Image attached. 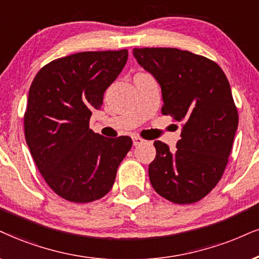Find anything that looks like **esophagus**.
Segmentation results:
<instances>
[{
	"label": "esophagus",
	"instance_id": "obj_1",
	"mask_svg": "<svg viewBox=\"0 0 259 259\" xmlns=\"http://www.w3.org/2000/svg\"><path fill=\"white\" fill-rule=\"evenodd\" d=\"M132 140H133V145H135V146L143 144V143L145 142V140L143 139V138H140V137H133Z\"/></svg>",
	"mask_w": 259,
	"mask_h": 259
}]
</instances>
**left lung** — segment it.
Here are the masks:
<instances>
[{
	"instance_id": "8db88e82",
	"label": "left lung",
	"mask_w": 259,
	"mask_h": 259,
	"mask_svg": "<svg viewBox=\"0 0 259 259\" xmlns=\"http://www.w3.org/2000/svg\"><path fill=\"white\" fill-rule=\"evenodd\" d=\"M133 56L161 86L162 113L181 124L174 151L154 143L150 183L175 204L196 203L221 179L238 130L227 76L211 60L177 48H136Z\"/></svg>"
}]
</instances>
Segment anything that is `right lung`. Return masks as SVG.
Listing matches in <instances>:
<instances>
[{
	"label": "right lung",
	"mask_w": 259,
	"mask_h": 259,
	"mask_svg": "<svg viewBox=\"0 0 259 259\" xmlns=\"http://www.w3.org/2000/svg\"><path fill=\"white\" fill-rule=\"evenodd\" d=\"M127 57L126 49L73 54L44 66L31 84L24 116L27 146L47 184L69 202L104 197L132 146L130 137L107 138L89 128Z\"/></svg>",
	"instance_id": "add662e5"
}]
</instances>
